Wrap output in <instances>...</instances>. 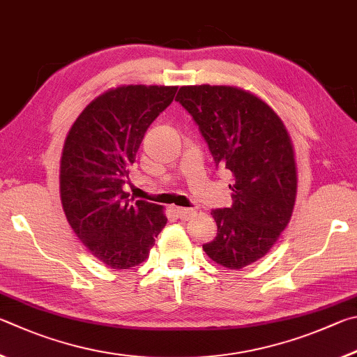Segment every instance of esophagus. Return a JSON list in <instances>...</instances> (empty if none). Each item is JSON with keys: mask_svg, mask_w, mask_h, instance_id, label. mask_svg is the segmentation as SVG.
<instances>
[{"mask_svg": "<svg viewBox=\"0 0 357 357\" xmlns=\"http://www.w3.org/2000/svg\"><path fill=\"white\" fill-rule=\"evenodd\" d=\"M177 215L182 221H188L192 215H196V208H177Z\"/></svg>", "mask_w": 357, "mask_h": 357, "instance_id": "34e87169", "label": "esophagus"}]
</instances>
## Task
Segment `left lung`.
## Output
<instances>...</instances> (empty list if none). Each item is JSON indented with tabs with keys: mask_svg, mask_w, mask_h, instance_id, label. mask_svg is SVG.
<instances>
[{
	"mask_svg": "<svg viewBox=\"0 0 357 357\" xmlns=\"http://www.w3.org/2000/svg\"><path fill=\"white\" fill-rule=\"evenodd\" d=\"M175 102L196 122L216 167L232 174L234 204L213 210L218 234L204 251L240 270L264 257L290 221L296 197L290 136L270 106L238 87L183 86Z\"/></svg>",
	"mask_w": 357,
	"mask_h": 357,
	"instance_id": "1",
	"label": "left lung"
}]
</instances>
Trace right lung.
I'll list each match as a JSON object with an SVG mask.
<instances>
[{"mask_svg": "<svg viewBox=\"0 0 357 357\" xmlns=\"http://www.w3.org/2000/svg\"><path fill=\"white\" fill-rule=\"evenodd\" d=\"M174 86H122L84 108L68 131L61 158V201L81 243L114 270L149 257L166 226L162 207L130 199V166L160 112L172 103Z\"/></svg>", "mask_w": 357, "mask_h": 357, "instance_id": "right-lung-1", "label": "right lung"}]
</instances>
